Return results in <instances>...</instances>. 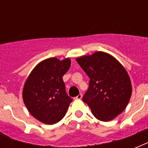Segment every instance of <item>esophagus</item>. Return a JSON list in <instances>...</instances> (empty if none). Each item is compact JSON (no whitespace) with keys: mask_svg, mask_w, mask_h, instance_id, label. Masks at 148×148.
Wrapping results in <instances>:
<instances>
[{"mask_svg":"<svg viewBox=\"0 0 148 148\" xmlns=\"http://www.w3.org/2000/svg\"><path fill=\"white\" fill-rule=\"evenodd\" d=\"M82 98V95L81 94H80V95H78L77 97H74V99H78V100H80V99Z\"/></svg>","mask_w":148,"mask_h":148,"instance_id":"obj_1","label":"esophagus"}]
</instances>
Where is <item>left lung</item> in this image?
Instances as JSON below:
<instances>
[{
	"label": "left lung",
	"instance_id": "left-lung-1",
	"mask_svg": "<svg viewBox=\"0 0 148 148\" xmlns=\"http://www.w3.org/2000/svg\"><path fill=\"white\" fill-rule=\"evenodd\" d=\"M76 60L90 77L89 88L83 101L101 121L114 119L128 103L132 86L124 66L109 53L97 51Z\"/></svg>",
	"mask_w": 148,
	"mask_h": 148
}]
</instances>
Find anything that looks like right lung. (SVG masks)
<instances>
[{"label":"right lung","mask_w":148,"mask_h":148,"mask_svg":"<svg viewBox=\"0 0 148 148\" xmlns=\"http://www.w3.org/2000/svg\"><path fill=\"white\" fill-rule=\"evenodd\" d=\"M70 66V58H47L36 65L27 77L23 100L30 114L39 121L53 124L64 117L72 98L66 93L62 77Z\"/></svg>","instance_id":"obj_1"}]
</instances>
